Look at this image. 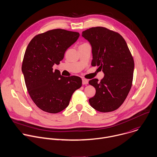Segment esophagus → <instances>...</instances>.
<instances>
[{
	"mask_svg": "<svg viewBox=\"0 0 157 157\" xmlns=\"http://www.w3.org/2000/svg\"><path fill=\"white\" fill-rule=\"evenodd\" d=\"M82 83L83 85H86L88 84V80L86 79H82Z\"/></svg>",
	"mask_w": 157,
	"mask_h": 157,
	"instance_id": "1",
	"label": "esophagus"
}]
</instances>
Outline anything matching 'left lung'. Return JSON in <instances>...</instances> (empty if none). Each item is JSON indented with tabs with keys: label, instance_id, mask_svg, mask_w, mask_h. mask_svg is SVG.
Here are the masks:
<instances>
[{
	"label": "left lung",
	"instance_id": "obj_1",
	"mask_svg": "<svg viewBox=\"0 0 157 157\" xmlns=\"http://www.w3.org/2000/svg\"><path fill=\"white\" fill-rule=\"evenodd\" d=\"M82 36L92 47V67H98L104 73L98 81L92 79L89 84L95 88L89 98L90 106L100 112L118 109L127 97L132 86L134 62L124 38L118 33L103 27H94L83 31Z\"/></svg>",
	"mask_w": 157,
	"mask_h": 157
}]
</instances>
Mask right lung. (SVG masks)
Listing matches in <instances>:
<instances>
[{
  "mask_svg": "<svg viewBox=\"0 0 157 157\" xmlns=\"http://www.w3.org/2000/svg\"><path fill=\"white\" fill-rule=\"evenodd\" d=\"M79 36L77 32L52 29L34 36L26 49L21 70L26 88L34 103L44 112L57 113L65 109L73 92L82 86L81 78L64 77L52 68L60 64Z\"/></svg>",
  "mask_w": 157,
  "mask_h": 157,
  "instance_id": "add662e5",
  "label": "right lung"
}]
</instances>
